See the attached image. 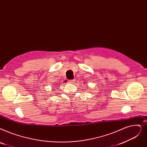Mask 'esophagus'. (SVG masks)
Wrapping results in <instances>:
<instances>
[{"instance_id": "1", "label": "esophagus", "mask_w": 147, "mask_h": 147, "mask_svg": "<svg viewBox=\"0 0 147 147\" xmlns=\"http://www.w3.org/2000/svg\"><path fill=\"white\" fill-rule=\"evenodd\" d=\"M74 82H75V80H74V79L68 80V83H71V84H73V83H74Z\"/></svg>"}]
</instances>
